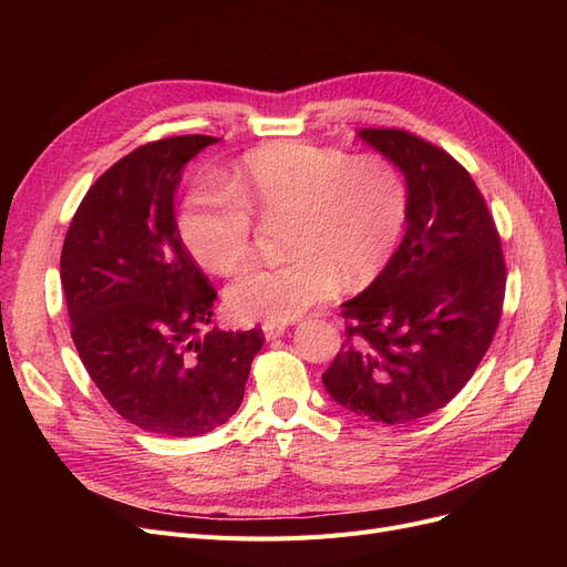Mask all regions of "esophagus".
Here are the masks:
<instances>
[{"label": "esophagus", "mask_w": 567, "mask_h": 567, "mask_svg": "<svg viewBox=\"0 0 567 567\" xmlns=\"http://www.w3.org/2000/svg\"><path fill=\"white\" fill-rule=\"evenodd\" d=\"M262 331H265V338L267 340H277L286 333V323H262Z\"/></svg>", "instance_id": "esophagus-1"}]
</instances>
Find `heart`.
<instances>
[{"instance_id":"obj_1","label":"heart","mask_w":567,"mask_h":567,"mask_svg":"<svg viewBox=\"0 0 567 567\" xmlns=\"http://www.w3.org/2000/svg\"><path fill=\"white\" fill-rule=\"evenodd\" d=\"M409 184L385 156L284 142L252 151L229 188L196 186L182 203L179 236L194 260L234 274L252 250V217L284 219L281 265H252L227 288L238 321L281 323L346 288L373 284L409 225Z\"/></svg>"}]
</instances>
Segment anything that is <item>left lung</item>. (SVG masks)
<instances>
[{"instance_id": "obj_1", "label": "left lung", "mask_w": 567, "mask_h": 567, "mask_svg": "<svg viewBox=\"0 0 567 567\" xmlns=\"http://www.w3.org/2000/svg\"><path fill=\"white\" fill-rule=\"evenodd\" d=\"M357 136L402 169L409 225L388 269L342 302L348 338L321 381L354 416L402 425L468 383L502 319L506 265L485 198L450 153L404 130Z\"/></svg>"}]
</instances>
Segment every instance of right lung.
<instances>
[{"mask_svg":"<svg viewBox=\"0 0 567 567\" xmlns=\"http://www.w3.org/2000/svg\"><path fill=\"white\" fill-rule=\"evenodd\" d=\"M215 136L151 142L101 175L68 227L61 286L73 342L92 381L125 421L196 437L244 402L262 331H210L215 288L184 248L175 194L186 163Z\"/></svg>","mask_w":567,"mask_h":567,"instance_id":"add662e5","label":"right lung"}]
</instances>
